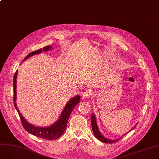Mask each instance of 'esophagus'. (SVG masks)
Instances as JSON below:
<instances>
[{"instance_id": "1", "label": "esophagus", "mask_w": 159, "mask_h": 159, "mask_svg": "<svg viewBox=\"0 0 159 159\" xmlns=\"http://www.w3.org/2000/svg\"><path fill=\"white\" fill-rule=\"evenodd\" d=\"M91 92L89 91H83L82 92V98H83V99H87V98H88L89 97H90V95H91Z\"/></svg>"}]
</instances>
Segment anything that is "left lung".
<instances>
[{"instance_id": "8db88e82", "label": "left lung", "mask_w": 159, "mask_h": 159, "mask_svg": "<svg viewBox=\"0 0 159 159\" xmlns=\"http://www.w3.org/2000/svg\"><path fill=\"white\" fill-rule=\"evenodd\" d=\"M91 127H92V130H93V132L94 133L95 136L96 137V138L97 139H98L99 140H101L102 142H103V143H109V144H111V143H115V142L118 141L120 139H116V140H109L107 139H106L104 138L101 134V133H100L99 130H98V126H97V122H96V118H95V116L94 114H92V115H91ZM134 127V128H135ZM131 129V130L133 129Z\"/></svg>"}]
</instances>
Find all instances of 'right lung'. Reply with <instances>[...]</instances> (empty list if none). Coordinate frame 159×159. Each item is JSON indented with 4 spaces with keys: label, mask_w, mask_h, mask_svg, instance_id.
<instances>
[{
    "label": "right lung",
    "mask_w": 159,
    "mask_h": 159,
    "mask_svg": "<svg viewBox=\"0 0 159 159\" xmlns=\"http://www.w3.org/2000/svg\"><path fill=\"white\" fill-rule=\"evenodd\" d=\"M51 48H52V46H48L46 47L43 48V50L44 52H46V51H48V50L51 49ZM41 52H42V49H39L38 50H36V51L33 52L25 57L24 61L26 60L27 58H28L32 55L39 54ZM17 72L18 71L16 70L13 77V101H14L15 107L16 108V111H17L19 115L23 127L28 132L31 133V134H32L33 135H35L37 137H40L41 139H44L48 140H55L61 137L66 128L67 124H68V119L70 117V114L71 113L73 108L75 107V106H77L79 102L80 97L78 95L77 97H75L73 98L70 99V101L66 105L63 111L61 113L60 119H58L55 124L52 125V126L46 127V128L36 127L27 122V120L23 117V116L20 113L17 106H16L15 101H16V77H17Z\"/></svg>",
    "instance_id": "right-lung-1"
}]
</instances>
